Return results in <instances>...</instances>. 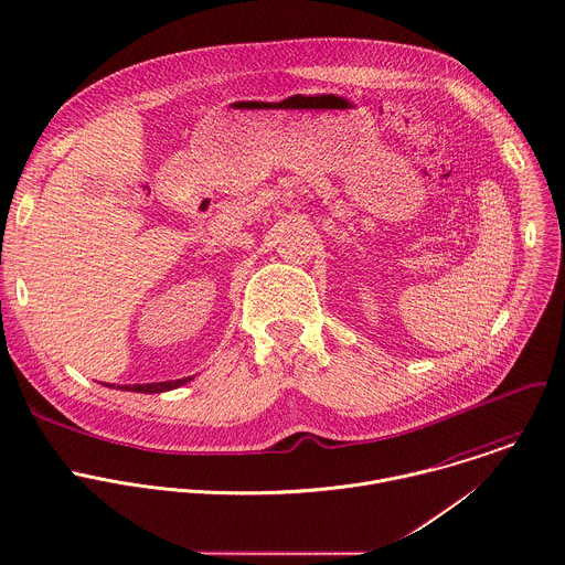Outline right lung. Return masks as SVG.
Masks as SVG:
<instances>
[{"mask_svg": "<svg viewBox=\"0 0 565 565\" xmlns=\"http://www.w3.org/2000/svg\"><path fill=\"white\" fill-rule=\"evenodd\" d=\"M194 377V375H192ZM192 377H181V380H170V382H150V384H132V386H119L121 391H135V393H166V391H172V388H179L183 384H188ZM109 386V384H107ZM114 386V384H111Z\"/></svg>", "mask_w": 565, "mask_h": 565, "instance_id": "right-lung-1", "label": "right lung"}]
</instances>
